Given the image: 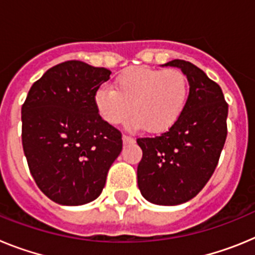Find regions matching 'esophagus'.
Masks as SVG:
<instances>
[{
    "instance_id": "1",
    "label": "esophagus",
    "mask_w": 255,
    "mask_h": 255,
    "mask_svg": "<svg viewBox=\"0 0 255 255\" xmlns=\"http://www.w3.org/2000/svg\"><path fill=\"white\" fill-rule=\"evenodd\" d=\"M123 141L125 144H129V143H132L134 141V138H131V136H129V135H123Z\"/></svg>"
}]
</instances>
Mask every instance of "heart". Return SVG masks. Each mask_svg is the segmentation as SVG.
I'll list each match as a JSON object with an SVG mask.
<instances>
[{"mask_svg":"<svg viewBox=\"0 0 255 255\" xmlns=\"http://www.w3.org/2000/svg\"><path fill=\"white\" fill-rule=\"evenodd\" d=\"M189 82L177 69L130 67L97 91L94 102L105 121L116 125L131 112L128 125L149 132L166 131L180 119L186 106Z\"/></svg>","mask_w":255,"mask_h":255,"instance_id":"1","label":"heart"}]
</instances>
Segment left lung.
Instances as JSON below:
<instances>
[{
	"mask_svg": "<svg viewBox=\"0 0 255 255\" xmlns=\"http://www.w3.org/2000/svg\"><path fill=\"white\" fill-rule=\"evenodd\" d=\"M189 82L184 112L166 132L136 139L143 150L138 186L148 202L177 206L193 199L217 167L227 135V112L222 89L189 61L172 60Z\"/></svg>",
	"mask_w": 255,
	"mask_h": 255,
	"instance_id": "8db88e82",
	"label": "left lung"
}]
</instances>
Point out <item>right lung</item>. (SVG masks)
<instances>
[{"mask_svg": "<svg viewBox=\"0 0 255 255\" xmlns=\"http://www.w3.org/2000/svg\"><path fill=\"white\" fill-rule=\"evenodd\" d=\"M111 71L82 61L47 70L21 107L29 170L44 195L62 206L97 199L123 149L121 132L102 120L94 97Z\"/></svg>", "mask_w": 255, "mask_h": 255, "instance_id": "add662e5", "label": "right lung"}]
</instances>
